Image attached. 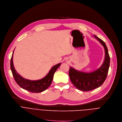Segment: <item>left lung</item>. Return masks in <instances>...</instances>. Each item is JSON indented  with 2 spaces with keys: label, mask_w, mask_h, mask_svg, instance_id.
Here are the masks:
<instances>
[{
  "label": "left lung",
  "mask_w": 122,
  "mask_h": 122,
  "mask_svg": "<svg viewBox=\"0 0 122 122\" xmlns=\"http://www.w3.org/2000/svg\"><path fill=\"white\" fill-rule=\"evenodd\" d=\"M104 46L105 51V58L103 64L100 68L90 73H86L70 67L69 75L72 83L77 89L88 91L101 86L108 75L110 63V57L107 47L104 42L98 37L94 36Z\"/></svg>",
  "instance_id": "1"
}]
</instances>
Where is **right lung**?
Returning a JSON list of instances; mask_svg holds the SVG:
<instances>
[{
    "label": "right lung",
    "instance_id": "1",
    "mask_svg": "<svg viewBox=\"0 0 122 122\" xmlns=\"http://www.w3.org/2000/svg\"><path fill=\"white\" fill-rule=\"evenodd\" d=\"M13 54L10 60V68L14 80L20 87L31 92L40 93L46 89L52 83L54 73L61 65L60 63L54 66L48 74L43 79L36 81L29 80L22 77L15 70L12 60Z\"/></svg>",
    "mask_w": 122,
    "mask_h": 122
}]
</instances>
